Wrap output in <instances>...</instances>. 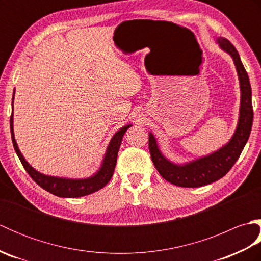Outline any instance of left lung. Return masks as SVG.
I'll return each mask as SVG.
<instances>
[{"label":"left lung","mask_w":261,"mask_h":261,"mask_svg":"<svg viewBox=\"0 0 261 261\" xmlns=\"http://www.w3.org/2000/svg\"><path fill=\"white\" fill-rule=\"evenodd\" d=\"M216 42L221 49L228 53L236 65L240 82L241 102L239 121L231 140L218 151L194 160L185 165H176L169 162L160 152L157 141L152 134H149V151L158 173L164 178L180 187H199L219 180L232 168L245 148L251 132L253 110L251 103V86L247 71L243 67L239 54L234 46L225 38H218Z\"/></svg>","instance_id":"8db88e82"}]
</instances>
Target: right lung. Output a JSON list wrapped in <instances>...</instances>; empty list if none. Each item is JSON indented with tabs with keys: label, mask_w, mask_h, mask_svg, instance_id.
<instances>
[{
	"label": "right lung",
	"mask_w": 261,
	"mask_h": 261,
	"mask_svg": "<svg viewBox=\"0 0 261 261\" xmlns=\"http://www.w3.org/2000/svg\"><path fill=\"white\" fill-rule=\"evenodd\" d=\"M13 99H14V93L12 98V110H13ZM131 124H127L116 132L113 136L112 139L110 141V145L108 147V150L105 152V156L103 159V163L101 165V168L98 169L95 175L88 178L84 179H69V178H62V177H54V176H47L41 173H39L36 169H33L31 166L25 162L24 157L19 150V147L16 145V141L14 139V132H13V111L11 114L10 119V127H11V137H12V142L14 150L18 154L20 162L23 165L27 173L30 175L31 178L35 180L37 184L42 187L43 190L54 194V195L59 197H81L85 195H90V194L101 190L105 185L108 184L110 179L112 178L114 168L116 165V159H118V152L119 148L121 146L122 138H123L125 131L129 129Z\"/></svg>",
	"instance_id": "add662e5"
}]
</instances>
